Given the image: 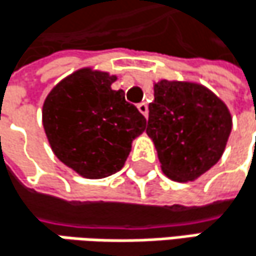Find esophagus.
<instances>
[{
    "label": "esophagus",
    "instance_id": "1",
    "mask_svg": "<svg viewBox=\"0 0 256 256\" xmlns=\"http://www.w3.org/2000/svg\"><path fill=\"white\" fill-rule=\"evenodd\" d=\"M137 109L140 110L142 114H144V118H147V114H148V106H147L146 103H140V104L137 106Z\"/></svg>",
    "mask_w": 256,
    "mask_h": 256
}]
</instances>
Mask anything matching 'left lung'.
Here are the masks:
<instances>
[{
	"instance_id": "obj_1",
	"label": "left lung",
	"mask_w": 256,
	"mask_h": 256,
	"mask_svg": "<svg viewBox=\"0 0 256 256\" xmlns=\"http://www.w3.org/2000/svg\"><path fill=\"white\" fill-rule=\"evenodd\" d=\"M153 91L146 132L162 172L178 182L194 181L221 159L233 126L230 110L198 82L162 80Z\"/></svg>"
}]
</instances>
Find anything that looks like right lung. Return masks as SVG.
<instances>
[{
    "instance_id": "obj_1",
    "label": "right lung",
    "mask_w": 256,
    "mask_h": 256,
    "mask_svg": "<svg viewBox=\"0 0 256 256\" xmlns=\"http://www.w3.org/2000/svg\"><path fill=\"white\" fill-rule=\"evenodd\" d=\"M116 75L82 68L60 80L42 106V125L60 162L84 178H106L122 170L146 118L112 90Z\"/></svg>"
}]
</instances>
